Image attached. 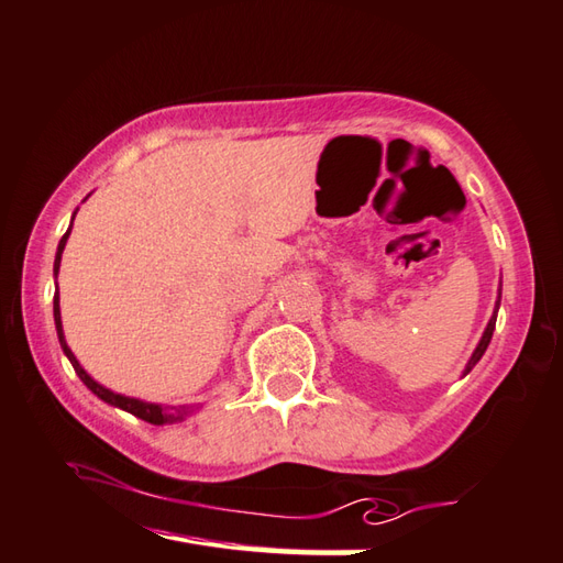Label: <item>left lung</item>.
Returning <instances> with one entry per match:
<instances>
[{
    "label": "left lung",
    "mask_w": 563,
    "mask_h": 563,
    "mask_svg": "<svg viewBox=\"0 0 563 563\" xmlns=\"http://www.w3.org/2000/svg\"><path fill=\"white\" fill-rule=\"evenodd\" d=\"M497 305H499V300H497ZM495 320H497V314H493V320L487 322V330H485V334H483V340H479V344H477V350L473 352V356H470V362H467V369H465V374L473 369V366L479 362V356L485 354V350H487V344H489V340H493V332H495Z\"/></svg>",
    "instance_id": "8db88e82"
}]
</instances>
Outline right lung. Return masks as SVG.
Wrapping results in <instances>:
<instances>
[{"instance_id": "obj_1", "label": "right lung", "mask_w": 563, "mask_h": 563, "mask_svg": "<svg viewBox=\"0 0 563 563\" xmlns=\"http://www.w3.org/2000/svg\"><path fill=\"white\" fill-rule=\"evenodd\" d=\"M70 227H74V221H70ZM68 233H70V229L64 233V239H60V243H58L56 263H54V273H56V275H58V265H60V253H64V246H66V241H68ZM54 320H56L58 342H60V346H64V354L68 356L70 364H74V369H76V374L80 376V382H84V384L90 388V391H93L98 398H103L106 404L118 406V408H122V411H128V413H132V416L142 418V421L155 423V426L169 423V421H177V418H181L184 413H187V408H172V411H167V408H162V406H157V404H147V401H140V398H130V396L112 394L110 388L100 386L98 382L90 379V376L86 374L84 366L78 364V360L74 356V352L68 350V344H66V340H64V327H60V308H58V288H56V295H54Z\"/></svg>"}]
</instances>
